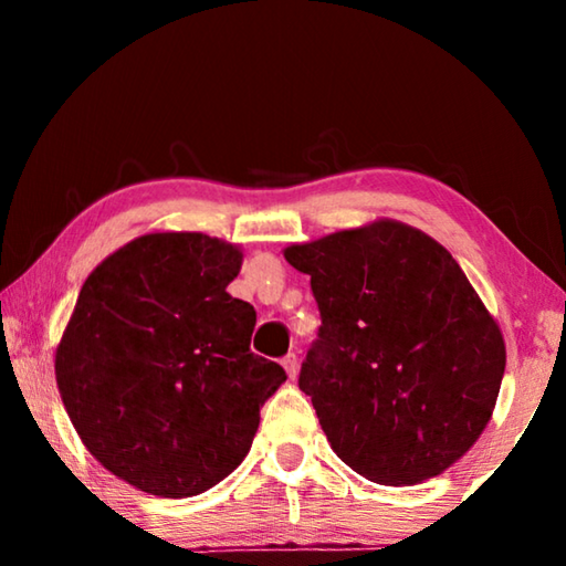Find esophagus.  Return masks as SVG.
I'll list each match as a JSON object with an SVG mask.
<instances>
[{
    "mask_svg": "<svg viewBox=\"0 0 566 566\" xmlns=\"http://www.w3.org/2000/svg\"><path fill=\"white\" fill-rule=\"evenodd\" d=\"M282 367L286 369V375H290V379L296 377V367H300V359H296V354H286V357L282 359Z\"/></svg>",
    "mask_w": 566,
    "mask_h": 566,
    "instance_id": "1",
    "label": "esophagus"
}]
</instances>
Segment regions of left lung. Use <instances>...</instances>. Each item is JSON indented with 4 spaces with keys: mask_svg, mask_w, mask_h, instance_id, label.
Wrapping results in <instances>:
<instances>
[{
    "mask_svg": "<svg viewBox=\"0 0 566 566\" xmlns=\"http://www.w3.org/2000/svg\"><path fill=\"white\" fill-rule=\"evenodd\" d=\"M310 274L322 327L300 371L344 464L417 484L469 452L492 417L504 339L452 254L381 219L284 249Z\"/></svg>",
    "mask_w": 566,
    "mask_h": 566,
    "instance_id": "obj_1",
    "label": "left lung"
}]
</instances>
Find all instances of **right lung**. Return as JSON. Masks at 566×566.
<instances>
[{
	"instance_id": "add662e5",
	"label": "right lung",
	"mask_w": 566,
	"mask_h": 566,
	"mask_svg": "<svg viewBox=\"0 0 566 566\" xmlns=\"http://www.w3.org/2000/svg\"><path fill=\"white\" fill-rule=\"evenodd\" d=\"M239 266L207 234H145L82 286L56 387L84 447L142 492L179 500L232 474L286 379L249 349L256 312L227 294Z\"/></svg>"
}]
</instances>
